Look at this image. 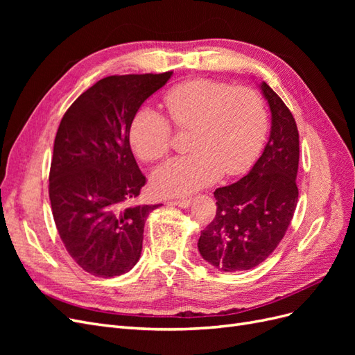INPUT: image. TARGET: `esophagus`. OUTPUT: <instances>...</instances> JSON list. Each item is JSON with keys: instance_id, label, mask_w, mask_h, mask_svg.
Here are the masks:
<instances>
[{"instance_id": "1", "label": "esophagus", "mask_w": 355, "mask_h": 355, "mask_svg": "<svg viewBox=\"0 0 355 355\" xmlns=\"http://www.w3.org/2000/svg\"><path fill=\"white\" fill-rule=\"evenodd\" d=\"M171 204H173V206L180 207V209H187V207H189V206H191V200H189V198H184V200H173V201H171Z\"/></svg>"}]
</instances>
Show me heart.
<instances>
[{"instance_id":"1","label":"heart","mask_w":355,"mask_h":355,"mask_svg":"<svg viewBox=\"0 0 355 355\" xmlns=\"http://www.w3.org/2000/svg\"><path fill=\"white\" fill-rule=\"evenodd\" d=\"M164 105L176 128L192 130V154L154 171L151 184L158 194L188 196L210 185L222 171L228 176L243 173L259 153L268 115L256 92L200 78L170 89ZM128 139L139 159L157 163L170 151L171 128L164 116L142 108L133 118Z\"/></svg>"}]
</instances>
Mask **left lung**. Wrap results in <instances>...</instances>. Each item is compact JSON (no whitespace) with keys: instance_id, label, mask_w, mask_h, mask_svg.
<instances>
[{"instance_id":"8db88e82","label":"left lung","mask_w":355,"mask_h":355,"mask_svg":"<svg viewBox=\"0 0 355 355\" xmlns=\"http://www.w3.org/2000/svg\"><path fill=\"white\" fill-rule=\"evenodd\" d=\"M261 90L271 111V133L247 176L214 191L216 216L201 231L198 250L223 272L262 263L292 222L299 191V133L292 112L265 81Z\"/></svg>"}]
</instances>
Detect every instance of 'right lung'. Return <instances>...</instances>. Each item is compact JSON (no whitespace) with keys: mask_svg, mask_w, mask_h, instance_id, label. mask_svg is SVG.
Returning a JSON list of instances; mask_svg holds the SVG:
<instances>
[{"mask_svg":"<svg viewBox=\"0 0 355 355\" xmlns=\"http://www.w3.org/2000/svg\"><path fill=\"white\" fill-rule=\"evenodd\" d=\"M171 73L99 80L58 128L49 176L53 218L72 259L92 275L125 274L141 257L145 220L159 204L135 202L146 179L128 132L142 103Z\"/></svg>","mask_w":355,"mask_h":355,"instance_id":"obj_1","label":"right lung"}]
</instances>
